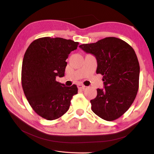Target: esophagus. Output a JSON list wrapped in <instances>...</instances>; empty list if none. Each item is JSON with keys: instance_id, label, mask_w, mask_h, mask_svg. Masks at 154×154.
Segmentation results:
<instances>
[{"instance_id": "obj_1", "label": "esophagus", "mask_w": 154, "mask_h": 154, "mask_svg": "<svg viewBox=\"0 0 154 154\" xmlns=\"http://www.w3.org/2000/svg\"><path fill=\"white\" fill-rule=\"evenodd\" d=\"M77 87H78V89H85V86L82 85V84H79V85H77Z\"/></svg>"}]
</instances>
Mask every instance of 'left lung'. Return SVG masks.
Here are the masks:
<instances>
[{"mask_svg": "<svg viewBox=\"0 0 154 154\" xmlns=\"http://www.w3.org/2000/svg\"><path fill=\"white\" fill-rule=\"evenodd\" d=\"M79 47L93 54L97 61L96 73L103 75L104 89L90 101L91 109L106 121L121 117L133 103L139 88L140 64L133 48L116 37H106Z\"/></svg>", "mask_w": 154, "mask_h": 154, "instance_id": "obj_1", "label": "left lung"}]
</instances>
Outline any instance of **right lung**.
I'll use <instances>...</instances> for the list:
<instances>
[{"label":"right lung","instance_id":"1","mask_svg":"<svg viewBox=\"0 0 154 154\" xmlns=\"http://www.w3.org/2000/svg\"><path fill=\"white\" fill-rule=\"evenodd\" d=\"M79 43L70 39L42 37L30 44L23 57L21 83L24 93L32 109L47 120L59 118L68 111L77 87L56 81L65 75L71 51Z\"/></svg>","mask_w":154,"mask_h":154}]
</instances>
